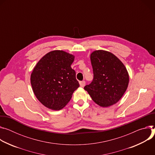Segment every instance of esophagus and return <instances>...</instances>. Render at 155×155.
I'll use <instances>...</instances> for the list:
<instances>
[{"label":"esophagus","instance_id":"1","mask_svg":"<svg viewBox=\"0 0 155 155\" xmlns=\"http://www.w3.org/2000/svg\"><path fill=\"white\" fill-rule=\"evenodd\" d=\"M80 84V86L82 87H84L85 85V81H80L79 82Z\"/></svg>","mask_w":155,"mask_h":155}]
</instances>
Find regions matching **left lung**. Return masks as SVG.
I'll return each instance as SVG.
<instances>
[{
    "instance_id": "8db88e82",
    "label": "left lung",
    "mask_w": 155,
    "mask_h": 155,
    "mask_svg": "<svg viewBox=\"0 0 155 155\" xmlns=\"http://www.w3.org/2000/svg\"><path fill=\"white\" fill-rule=\"evenodd\" d=\"M93 68L92 82L84 89L102 107L113 105L125 93L129 77L124 64L114 54L105 50H95L91 55Z\"/></svg>"
}]
</instances>
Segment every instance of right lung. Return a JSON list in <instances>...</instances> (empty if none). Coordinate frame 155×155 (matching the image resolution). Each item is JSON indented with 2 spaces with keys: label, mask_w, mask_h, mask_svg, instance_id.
I'll list each match as a JSON object with an SVG mask.
<instances>
[{
  "label": "right lung",
  "mask_w": 155,
  "mask_h": 155,
  "mask_svg": "<svg viewBox=\"0 0 155 155\" xmlns=\"http://www.w3.org/2000/svg\"><path fill=\"white\" fill-rule=\"evenodd\" d=\"M74 56L63 50H54L37 63L31 75L32 91L47 108L60 110L70 101L79 84L71 65Z\"/></svg>",
  "instance_id": "right-lung-1"
}]
</instances>
